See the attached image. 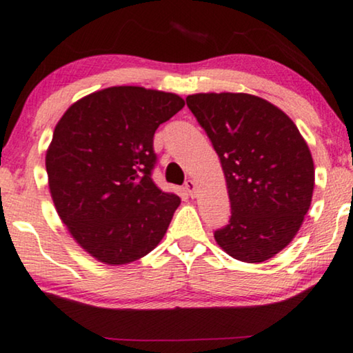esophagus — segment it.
<instances>
[{"label": "esophagus", "instance_id": "34e87169", "mask_svg": "<svg viewBox=\"0 0 353 353\" xmlns=\"http://www.w3.org/2000/svg\"><path fill=\"white\" fill-rule=\"evenodd\" d=\"M185 190L188 193V196L195 198V193H196V182L192 181V179H188V181L185 182Z\"/></svg>", "mask_w": 353, "mask_h": 353}]
</instances>
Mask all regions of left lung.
Segmentation results:
<instances>
[{
	"instance_id": "1",
	"label": "left lung",
	"mask_w": 353,
	"mask_h": 353,
	"mask_svg": "<svg viewBox=\"0 0 353 353\" xmlns=\"http://www.w3.org/2000/svg\"><path fill=\"white\" fill-rule=\"evenodd\" d=\"M187 107L219 155L232 216L216 243L241 262H264L290 245L315 185L310 148L294 121L265 99L200 92Z\"/></svg>"
}]
</instances>
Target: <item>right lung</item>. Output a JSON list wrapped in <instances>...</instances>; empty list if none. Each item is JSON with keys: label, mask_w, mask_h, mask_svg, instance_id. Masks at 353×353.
<instances>
[{"label": "right lung", "mask_w": 353, "mask_h": 353, "mask_svg": "<svg viewBox=\"0 0 353 353\" xmlns=\"http://www.w3.org/2000/svg\"><path fill=\"white\" fill-rule=\"evenodd\" d=\"M185 105L177 94L112 86L72 103L46 152L49 192L94 259L125 265L155 250L181 205L152 179L153 134Z\"/></svg>", "instance_id": "right-lung-1"}]
</instances>
